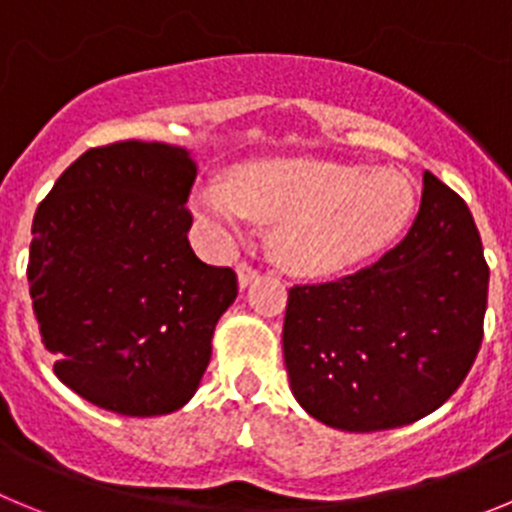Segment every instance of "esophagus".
<instances>
[{
    "label": "esophagus",
    "instance_id": "1",
    "mask_svg": "<svg viewBox=\"0 0 512 512\" xmlns=\"http://www.w3.org/2000/svg\"><path fill=\"white\" fill-rule=\"evenodd\" d=\"M235 271H238V282H241V287H248L253 279L259 277V269H253V266L246 264V261H241V264L235 266Z\"/></svg>",
    "mask_w": 512,
    "mask_h": 512
}]
</instances>
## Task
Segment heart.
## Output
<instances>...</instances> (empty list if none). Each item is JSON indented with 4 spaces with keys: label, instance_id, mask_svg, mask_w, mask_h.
<instances>
[{
    "label": "heart",
    "instance_id": "b5f03b06",
    "mask_svg": "<svg viewBox=\"0 0 512 512\" xmlns=\"http://www.w3.org/2000/svg\"><path fill=\"white\" fill-rule=\"evenodd\" d=\"M194 207L220 233L241 235L246 217L277 223L274 253L302 274H336L384 251L415 210V189L395 169L325 158L243 164L212 182Z\"/></svg>",
    "mask_w": 512,
    "mask_h": 512
}]
</instances>
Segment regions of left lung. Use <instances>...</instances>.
I'll use <instances>...</instances> for the list:
<instances>
[{"mask_svg":"<svg viewBox=\"0 0 512 512\" xmlns=\"http://www.w3.org/2000/svg\"><path fill=\"white\" fill-rule=\"evenodd\" d=\"M487 284L467 202L425 171L418 217L392 251L336 282L289 289L282 348L297 402L348 433L438 410L479 354Z\"/></svg>","mask_w":512,"mask_h":512,"instance_id":"obj_1","label":"left lung"}]
</instances>
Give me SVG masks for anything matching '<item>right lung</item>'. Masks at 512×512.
Segmentation results:
<instances>
[{"label":"right lung","instance_id":"1","mask_svg":"<svg viewBox=\"0 0 512 512\" xmlns=\"http://www.w3.org/2000/svg\"><path fill=\"white\" fill-rule=\"evenodd\" d=\"M197 164L184 148L117 140L81 153L38 205L27 282L53 372L97 408L174 413L210 364L238 295L189 246Z\"/></svg>","mask_w":512,"mask_h":512}]
</instances>
